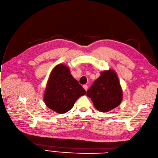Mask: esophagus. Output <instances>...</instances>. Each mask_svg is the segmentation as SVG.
I'll list each match as a JSON object with an SVG mask.
<instances>
[{
  "label": "esophagus",
  "mask_w": 158,
  "mask_h": 158,
  "mask_svg": "<svg viewBox=\"0 0 158 158\" xmlns=\"http://www.w3.org/2000/svg\"><path fill=\"white\" fill-rule=\"evenodd\" d=\"M83 87V88H84V89H85V91H87V89H88V87H87V85H84Z\"/></svg>",
  "instance_id": "obj_1"
}]
</instances>
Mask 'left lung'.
<instances>
[{
    "label": "left lung",
    "instance_id": "1",
    "mask_svg": "<svg viewBox=\"0 0 158 158\" xmlns=\"http://www.w3.org/2000/svg\"><path fill=\"white\" fill-rule=\"evenodd\" d=\"M87 96L98 110L107 112L119 106L123 90L116 73L113 69L104 71L87 91Z\"/></svg>",
    "mask_w": 158,
    "mask_h": 158
}]
</instances>
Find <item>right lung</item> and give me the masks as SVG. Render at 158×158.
Listing matches in <instances>:
<instances>
[{
	"label": "right lung",
	"instance_id": "obj_1",
	"mask_svg": "<svg viewBox=\"0 0 158 158\" xmlns=\"http://www.w3.org/2000/svg\"><path fill=\"white\" fill-rule=\"evenodd\" d=\"M85 94V90L72 76L69 68L59 64L50 73L44 101L50 109L61 114L70 110L77 100Z\"/></svg>",
	"mask_w": 158,
	"mask_h": 158
}]
</instances>
